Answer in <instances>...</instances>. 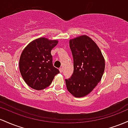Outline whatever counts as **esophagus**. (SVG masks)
I'll list each match as a JSON object with an SVG mask.
<instances>
[{"mask_svg": "<svg viewBox=\"0 0 128 128\" xmlns=\"http://www.w3.org/2000/svg\"><path fill=\"white\" fill-rule=\"evenodd\" d=\"M59 71H60V72H62V71H63V69H62V68H59Z\"/></svg>", "mask_w": 128, "mask_h": 128, "instance_id": "1", "label": "esophagus"}]
</instances>
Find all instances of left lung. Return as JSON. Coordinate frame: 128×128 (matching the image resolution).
Wrapping results in <instances>:
<instances>
[{
  "label": "left lung",
  "instance_id": "8db88e82",
  "mask_svg": "<svg viewBox=\"0 0 128 128\" xmlns=\"http://www.w3.org/2000/svg\"><path fill=\"white\" fill-rule=\"evenodd\" d=\"M74 72L65 79L68 91L76 97L86 96L100 82L105 67L104 59L97 44L87 36L70 40Z\"/></svg>",
  "mask_w": 128,
  "mask_h": 128
}]
</instances>
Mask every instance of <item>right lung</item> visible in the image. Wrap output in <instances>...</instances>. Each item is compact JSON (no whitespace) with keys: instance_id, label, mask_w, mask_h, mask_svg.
Here are the masks:
<instances>
[{"instance_id":"1","label":"right lung","mask_w":128,"mask_h":128,"mask_svg":"<svg viewBox=\"0 0 128 128\" xmlns=\"http://www.w3.org/2000/svg\"><path fill=\"white\" fill-rule=\"evenodd\" d=\"M58 44L40 37L30 43L23 50L19 60L22 78L31 88L42 90L49 86L54 76L60 72L53 66L51 51Z\"/></svg>"}]
</instances>
